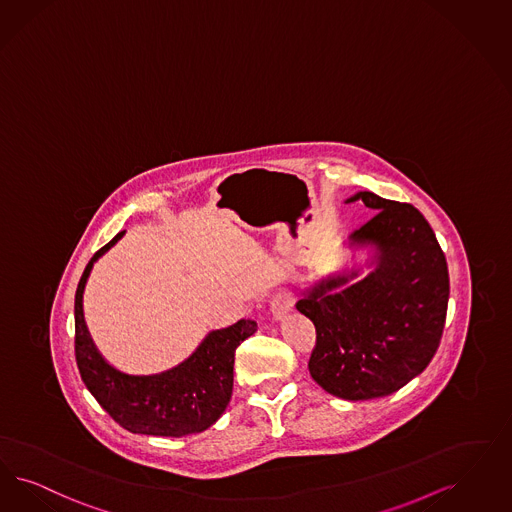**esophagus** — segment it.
I'll return each instance as SVG.
<instances>
[{
	"mask_svg": "<svg viewBox=\"0 0 512 512\" xmlns=\"http://www.w3.org/2000/svg\"><path fill=\"white\" fill-rule=\"evenodd\" d=\"M293 308V297L289 291H278L270 299V312L276 319H283Z\"/></svg>",
	"mask_w": 512,
	"mask_h": 512,
	"instance_id": "esophagus-1",
	"label": "esophagus"
}]
</instances>
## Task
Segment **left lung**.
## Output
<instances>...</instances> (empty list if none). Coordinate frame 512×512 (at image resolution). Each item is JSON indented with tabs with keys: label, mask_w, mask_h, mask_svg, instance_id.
Listing matches in <instances>:
<instances>
[{
	"label": "left lung",
	"mask_w": 512,
	"mask_h": 512,
	"mask_svg": "<svg viewBox=\"0 0 512 512\" xmlns=\"http://www.w3.org/2000/svg\"><path fill=\"white\" fill-rule=\"evenodd\" d=\"M374 213L348 247L371 249L367 266L335 272L302 291L297 310L316 325L308 369L327 393L367 401L406 386L441 344L450 280L435 232L410 204L361 191Z\"/></svg>",
	"instance_id": "left-lung-1"
}]
</instances>
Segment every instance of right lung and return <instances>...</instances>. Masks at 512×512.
Returning a JSON list of instances; mask_svg holds the SVG:
<instances>
[{"instance_id": "add662e5", "label": "right lung", "mask_w": 512, "mask_h": 512, "mask_svg": "<svg viewBox=\"0 0 512 512\" xmlns=\"http://www.w3.org/2000/svg\"><path fill=\"white\" fill-rule=\"evenodd\" d=\"M124 236L119 232L94 253L75 291V359L81 378L107 414L130 433L185 437L202 433L221 418L234 382V353L257 331L240 319L206 336L191 357L170 371L136 376L111 367L90 338L83 316V293L94 263Z\"/></svg>"}]
</instances>
